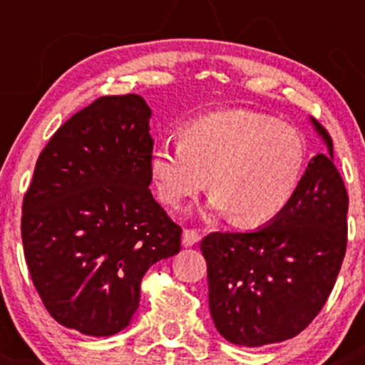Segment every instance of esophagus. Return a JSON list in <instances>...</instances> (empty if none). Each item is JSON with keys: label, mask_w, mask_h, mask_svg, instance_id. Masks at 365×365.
I'll return each mask as SVG.
<instances>
[{"label": "esophagus", "mask_w": 365, "mask_h": 365, "mask_svg": "<svg viewBox=\"0 0 365 365\" xmlns=\"http://www.w3.org/2000/svg\"><path fill=\"white\" fill-rule=\"evenodd\" d=\"M200 240H201V237L196 230H183V233H182L183 247H192V245H196Z\"/></svg>", "instance_id": "1"}]
</instances>
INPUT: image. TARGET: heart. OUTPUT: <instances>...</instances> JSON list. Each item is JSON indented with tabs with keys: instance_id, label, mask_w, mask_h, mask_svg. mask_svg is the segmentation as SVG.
Instances as JSON below:
<instances>
[{
	"instance_id": "obj_1",
	"label": "heart",
	"mask_w": 365,
	"mask_h": 365,
	"mask_svg": "<svg viewBox=\"0 0 365 365\" xmlns=\"http://www.w3.org/2000/svg\"><path fill=\"white\" fill-rule=\"evenodd\" d=\"M305 160L304 138L292 125L231 109L190 120L180 143H160L150 157V176L171 208L196 197L208 178L212 212L231 213L240 227H261L292 203Z\"/></svg>"
}]
</instances>
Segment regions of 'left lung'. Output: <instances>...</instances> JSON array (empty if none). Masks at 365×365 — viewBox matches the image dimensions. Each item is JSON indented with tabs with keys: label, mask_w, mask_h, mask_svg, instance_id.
I'll list each match as a JSON object with an SVG mask.
<instances>
[{
	"label": "left lung",
	"mask_w": 365,
	"mask_h": 365,
	"mask_svg": "<svg viewBox=\"0 0 365 365\" xmlns=\"http://www.w3.org/2000/svg\"><path fill=\"white\" fill-rule=\"evenodd\" d=\"M327 153L309 160L288 208L249 233H210L201 242L208 304L226 341L247 348L298 336L336 284L346 252L348 192L332 139L311 118Z\"/></svg>",
	"instance_id": "8db88e82"
}]
</instances>
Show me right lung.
<instances>
[{"label": "right lung", "instance_id": "1", "mask_svg": "<svg viewBox=\"0 0 365 365\" xmlns=\"http://www.w3.org/2000/svg\"><path fill=\"white\" fill-rule=\"evenodd\" d=\"M150 118L139 95L97 98L51 138L24 196L33 284L49 314L84 336L128 327L143 275L180 252L182 227L148 189Z\"/></svg>", "mask_w": 365, "mask_h": 365}]
</instances>
